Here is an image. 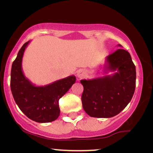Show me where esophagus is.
Here are the masks:
<instances>
[{
  "mask_svg": "<svg viewBox=\"0 0 153 153\" xmlns=\"http://www.w3.org/2000/svg\"><path fill=\"white\" fill-rule=\"evenodd\" d=\"M76 75H77V77H78V78H83V77L85 75V71H84L83 69H80V70H78V71H77Z\"/></svg>",
  "mask_w": 153,
  "mask_h": 153,
  "instance_id": "obj_1",
  "label": "esophagus"
}]
</instances>
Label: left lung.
<instances>
[{
    "mask_svg": "<svg viewBox=\"0 0 153 153\" xmlns=\"http://www.w3.org/2000/svg\"><path fill=\"white\" fill-rule=\"evenodd\" d=\"M104 69L114 73L80 80L82 108L96 118H110L120 113L130 102L136 86V68L127 50L119 49L107 56Z\"/></svg>",
    "mask_w": 153,
    "mask_h": 153,
    "instance_id": "1",
    "label": "left lung"
}]
</instances>
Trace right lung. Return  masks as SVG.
<instances>
[{
    "mask_svg": "<svg viewBox=\"0 0 153 153\" xmlns=\"http://www.w3.org/2000/svg\"><path fill=\"white\" fill-rule=\"evenodd\" d=\"M29 42L23 45L12 64V95L19 108L28 118L39 123L53 122L59 116V99L75 83L76 78L71 75L44 86L34 85L26 78L22 71L23 55Z\"/></svg>",
    "mask_w": 153,
    "mask_h": 153,
    "instance_id": "right-lung-1",
    "label": "right lung"
}]
</instances>
